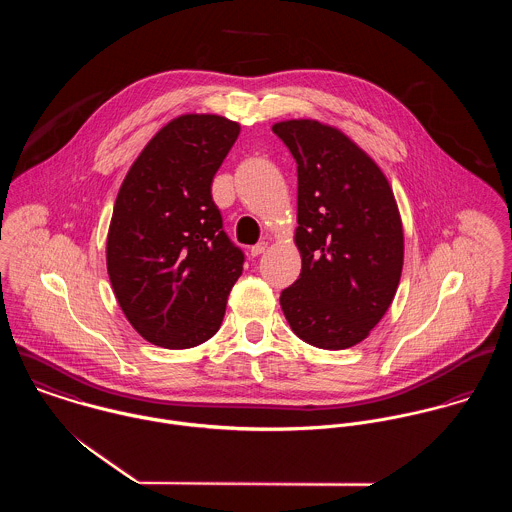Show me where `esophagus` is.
<instances>
[{"instance_id":"1","label":"esophagus","mask_w":512,"mask_h":512,"mask_svg":"<svg viewBox=\"0 0 512 512\" xmlns=\"http://www.w3.org/2000/svg\"><path fill=\"white\" fill-rule=\"evenodd\" d=\"M266 250H268V242L262 240V242H258V244H254V246L250 248V254H252V256H260V254H264Z\"/></svg>"}]
</instances>
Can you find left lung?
Masks as SVG:
<instances>
[{"label": "left lung", "instance_id": "obj_1", "mask_svg": "<svg viewBox=\"0 0 512 512\" xmlns=\"http://www.w3.org/2000/svg\"><path fill=\"white\" fill-rule=\"evenodd\" d=\"M297 163L295 246L301 274L280 295L293 333L341 351L368 337L388 311L404 264V230L376 161L317 120L272 126Z\"/></svg>", "mask_w": 512, "mask_h": 512}]
</instances>
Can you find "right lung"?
<instances>
[{"instance_id": "1", "label": "right lung", "mask_w": 512, "mask_h": 512, "mask_svg": "<svg viewBox=\"0 0 512 512\" xmlns=\"http://www.w3.org/2000/svg\"><path fill=\"white\" fill-rule=\"evenodd\" d=\"M238 134L224 116H177L118 191L106 268L126 319L151 345L191 349L219 331L244 254L222 230L211 185Z\"/></svg>"}]
</instances>
